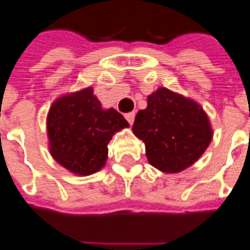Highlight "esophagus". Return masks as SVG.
<instances>
[{
  "mask_svg": "<svg viewBox=\"0 0 250 250\" xmlns=\"http://www.w3.org/2000/svg\"><path fill=\"white\" fill-rule=\"evenodd\" d=\"M125 119H127V122H128L130 125H132V123H134V119H135V112L125 113Z\"/></svg>",
  "mask_w": 250,
  "mask_h": 250,
  "instance_id": "obj_1",
  "label": "esophagus"
}]
</instances>
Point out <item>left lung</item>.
<instances>
[{"instance_id":"1","label":"left lung","mask_w":250,"mask_h":250,"mask_svg":"<svg viewBox=\"0 0 250 250\" xmlns=\"http://www.w3.org/2000/svg\"><path fill=\"white\" fill-rule=\"evenodd\" d=\"M132 131L142 139L150 165L179 173L198 161L212 139L210 120L196 101L158 88L135 116Z\"/></svg>"}]
</instances>
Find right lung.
<instances>
[{
  "instance_id": "1",
  "label": "right lung",
  "mask_w": 250,
  "mask_h": 250,
  "mask_svg": "<svg viewBox=\"0 0 250 250\" xmlns=\"http://www.w3.org/2000/svg\"><path fill=\"white\" fill-rule=\"evenodd\" d=\"M128 127L116 109H103L93 89L59 97L47 115V135L52 158L78 176H89L105 165L113 134Z\"/></svg>"
}]
</instances>
